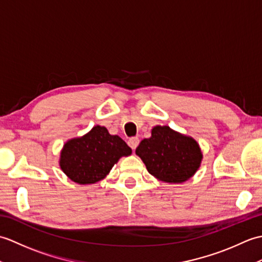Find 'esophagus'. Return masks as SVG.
I'll list each match as a JSON object with an SVG mask.
<instances>
[{
  "mask_svg": "<svg viewBox=\"0 0 262 262\" xmlns=\"http://www.w3.org/2000/svg\"><path fill=\"white\" fill-rule=\"evenodd\" d=\"M138 144H140V138L138 137H132L129 138V141H128V145H129L133 149H135L138 146Z\"/></svg>",
  "mask_w": 262,
  "mask_h": 262,
  "instance_id": "34e87169",
  "label": "esophagus"
}]
</instances>
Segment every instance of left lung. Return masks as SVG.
<instances>
[{
	"label": "left lung",
	"instance_id": "1",
	"mask_svg": "<svg viewBox=\"0 0 262 262\" xmlns=\"http://www.w3.org/2000/svg\"><path fill=\"white\" fill-rule=\"evenodd\" d=\"M135 153L145 164L149 174L168 183L189 180L203 161L197 141L169 126L153 127L151 137L144 138Z\"/></svg>",
	"mask_w": 262,
	"mask_h": 262
}]
</instances>
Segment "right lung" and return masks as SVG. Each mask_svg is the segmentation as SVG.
Segmentation results:
<instances>
[{"mask_svg": "<svg viewBox=\"0 0 262 262\" xmlns=\"http://www.w3.org/2000/svg\"><path fill=\"white\" fill-rule=\"evenodd\" d=\"M132 148L118 135H110L103 126H94L81 137L71 138L59 155V166L69 179L79 185L103 180L122 157Z\"/></svg>", "mask_w": 262, "mask_h": 262, "instance_id": "right-lung-1", "label": "right lung"}]
</instances>
